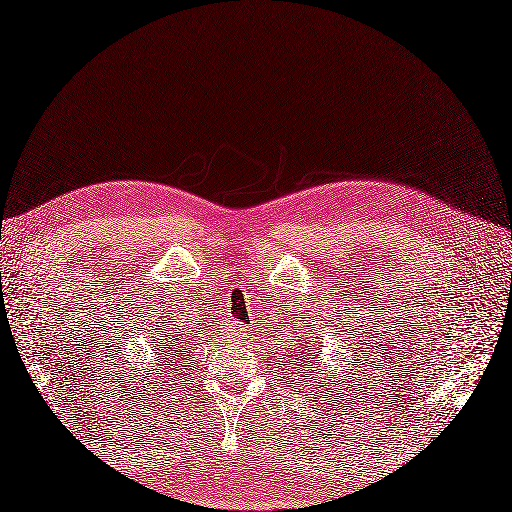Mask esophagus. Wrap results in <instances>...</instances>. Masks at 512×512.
<instances>
[{
    "mask_svg": "<svg viewBox=\"0 0 512 512\" xmlns=\"http://www.w3.org/2000/svg\"><path fill=\"white\" fill-rule=\"evenodd\" d=\"M230 334H232V338H234V336L239 338V336L245 334V329H243V325H239L237 321H230Z\"/></svg>",
    "mask_w": 512,
    "mask_h": 512,
    "instance_id": "esophagus-1",
    "label": "esophagus"
}]
</instances>
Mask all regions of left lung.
Returning a JSON list of instances; mask_svg holds the SVG:
<instances>
[{
	"mask_svg": "<svg viewBox=\"0 0 512 512\" xmlns=\"http://www.w3.org/2000/svg\"><path fill=\"white\" fill-rule=\"evenodd\" d=\"M301 364H303V366H308V364H306V357H303V355H301V362H297V366H301ZM310 366H314L316 370H319V359H314V357H312V359H310Z\"/></svg>",
	"mask_w": 512,
	"mask_h": 512,
	"instance_id": "8db88e82",
	"label": "left lung"
}]
</instances>
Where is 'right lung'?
Here are the masks:
<instances>
[{
  "label": "right lung",
  "instance_id": "1",
  "mask_svg": "<svg viewBox=\"0 0 512 512\" xmlns=\"http://www.w3.org/2000/svg\"><path fill=\"white\" fill-rule=\"evenodd\" d=\"M176 340L178 338H161V342H159V349L157 351H161L159 355H161L163 362H168V366L174 364L176 359L181 357V347H178Z\"/></svg>",
  "mask_w": 512,
  "mask_h": 512
}]
</instances>
